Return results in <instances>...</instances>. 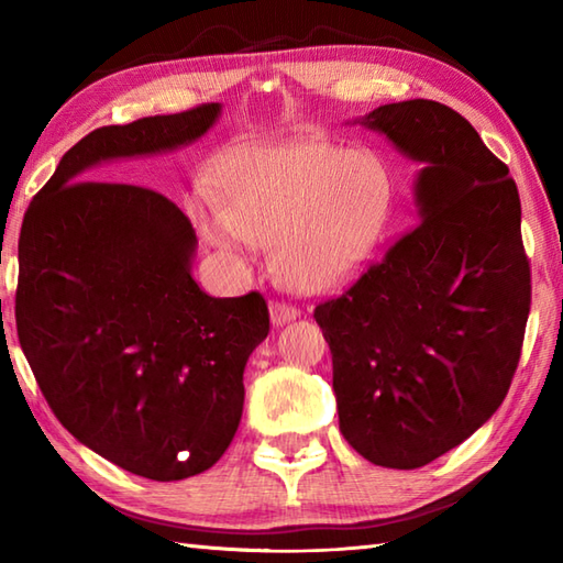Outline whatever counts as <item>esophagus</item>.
<instances>
[{"instance_id":"obj_1","label":"esophagus","mask_w":563,"mask_h":563,"mask_svg":"<svg viewBox=\"0 0 563 563\" xmlns=\"http://www.w3.org/2000/svg\"><path fill=\"white\" fill-rule=\"evenodd\" d=\"M297 314H300V309H297V307L290 305V302H283V300L271 302V321H273L275 327L288 324V321L297 319Z\"/></svg>"}]
</instances>
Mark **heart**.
Here are the masks:
<instances>
[{
    "mask_svg": "<svg viewBox=\"0 0 563 563\" xmlns=\"http://www.w3.org/2000/svg\"><path fill=\"white\" fill-rule=\"evenodd\" d=\"M389 200V176L375 154L290 140L244 152L227 174L222 210L202 227L222 249L271 244L285 285L321 292L367 256Z\"/></svg>",
    "mask_w": 563,
    "mask_h": 563,
    "instance_id": "heart-1",
    "label": "heart"
}]
</instances>
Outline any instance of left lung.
I'll return each mask as SVG.
<instances>
[{
	"label": "left lung",
	"instance_id": "obj_1",
	"mask_svg": "<svg viewBox=\"0 0 563 563\" xmlns=\"http://www.w3.org/2000/svg\"><path fill=\"white\" fill-rule=\"evenodd\" d=\"M426 164L411 232L341 295L314 307L333 361L339 426L367 462L418 470L504 404L532 285L508 166L450 106L413 99L367 113Z\"/></svg>",
	"mask_w": 563,
	"mask_h": 563
}]
</instances>
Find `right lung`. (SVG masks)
Masks as SVG:
<instances>
[{"label": "right lung", "instance_id": "right-lung-1", "mask_svg": "<svg viewBox=\"0 0 563 563\" xmlns=\"http://www.w3.org/2000/svg\"><path fill=\"white\" fill-rule=\"evenodd\" d=\"M218 115L220 103H202L97 128L33 196L19 236L16 331L47 406L89 450L154 482L206 472L230 448L268 305L256 290L198 288L196 232L176 202L81 178L188 145Z\"/></svg>", "mask_w": 563, "mask_h": 563}]
</instances>
